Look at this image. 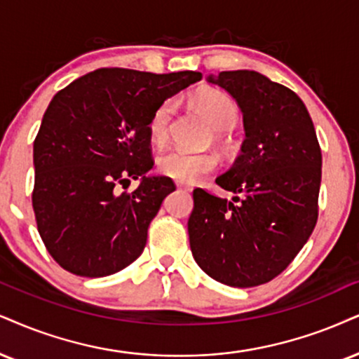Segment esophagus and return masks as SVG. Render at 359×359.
Returning <instances> with one entry per match:
<instances>
[{"label": "esophagus", "mask_w": 359, "mask_h": 359, "mask_svg": "<svg viewBox=\"0 0 359 359\" xmlns=\"http://www.w3.org/2000/svg\"><path fill=\"white\" fill-rule=\"evenodd\" d=\"M176 187L184 189V191H191V189H193V187H189V184H187V183H180V181L176 183Z\"/></svg>", "instance_id": "34e87169"}]
</instances>
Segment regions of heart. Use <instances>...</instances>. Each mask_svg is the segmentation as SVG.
I'll return each instance as SVG.
<instances>
[{"instance_id":"1","label":"heart","mask_w":359,"mask_h":359,"mask_svg":"<svg viewBox=\"0 0 359 359\" xmlns=\"http://www.w3.org/2000/svg\"><path fill=\"white\" fill-rule=\"evenodd\" d=\"M198 111L210 119V123L218 130H233L240 119V108L228 95L221 91H203L194 98ZM172 111L175 103L171 100L163 101L156 106L148 123L149 136L154 143H165L170 136ZM219 159L211 151H184V149H171L161 154L158 159V170L161 175L180 181V183H196L205 176L211 175L218 168Z\"/></svg>"}]
</instances>
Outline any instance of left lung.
Here are the masks:
<instances>
[{
	"label": "left lung",
	"mask_w": 359,
	"mask_h": 359,
	"mask_svg": "<svg viewBox=\"0 0 359 359\" xmlns=\"http://www.w3.org/2000/svg\"><path fill=\"white\" fill-rule=\"evenodd\" d=\"M240 106L246 140L216 184L233 201L193 191L191 253L213 280L253 287L285 271L318 221L321 148L306 106L294 91L256 72L210 76Z\"/></svg>",
	"instance_id": "left-lung-1"
}]
</instances>
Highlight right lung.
I'll use <instances>...</instances> for the list:
<instances>
[{"instance_id": "obj_1", "label": "right lung", "mask_w": 359, "mask_h": 359, "mask_svg": "<svg viewBox=\"0 0 359 359\" xmlns=\"http://www.w3.org/2000/svg\"><path fill=\"white\" fill-rule=\"evenodd\" d=\"M200 79L196 72L101 68L56 93L34 138L31 203L39 236L61 268L100 278L140 258L149 223L176 189L168 176H144L154 165L149 118ZM140 175L138 189L118 191Z\"/></svg>"}]
</instances>
